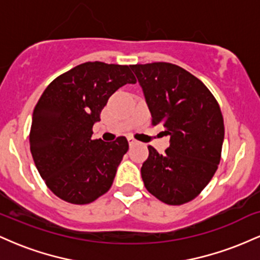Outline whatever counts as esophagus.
Segmentation results:
<instances>
[{
	"label": "esophagus",
	"instance_id": "obj_1",
	"mask_svg": "<svg viewBox=\"0 0 260 260\" xmlns=\"http://www.w3.org/2000/svg\"><path fill=\"white\" fill-rule=\"evenodd\" d=\"M128 143H129V145H133V144H137L138 142H137V140L134 139L133 137L129 136V137H128Z\"/></svg>",
	"mask_w": 260,
	"mask_h": 260
}]
</instances>
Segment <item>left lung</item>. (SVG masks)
<instances>
[{
	"mask_svg": "<svg viewBox=\"0 0 260 260\" xmlns=\"http://www.w3.org/2000/svg\"><path fill=\"white\" fill-rule=\"evenodd\" d=\"M144 92L153 124L161 123L170 147L149 145L142 178L149 193L169 205L194 199L216 172L223 118L210 90L186 70L168 62L131 66Z\"/></svg>",
	"mask_w": 260,
	"mask_h": 260,
	"instance_id": "1",
	"label": "left lung"
}]
</instances>
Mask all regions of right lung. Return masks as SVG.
I'll list each match as a JSON object with an SVG mask.
<instances>
[{"instance_id": "obj_1", "label": "right lung", "mask_w": 260, "mask_h": 260, "mask_svg": "<svg viewBox=\"0 0 260 260\" xmlns=\"http://www.w3.org/2000/svg\"><path fill=\"white\" fill-rule=\"evenodd\" d=\"M137 80L128 66L85 62L45 89L34 112L29 142L39 174L62 201L89 204L112 186L128 150L126 137L91 139L107 100Z\"/></svg>"}]
</instances>
